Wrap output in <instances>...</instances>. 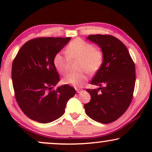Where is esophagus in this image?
<instances>
[{
  "mask_svg": "<svg viewBox=\"0 0 152 152\" xmlns=\"http://www.w3.org/2000/svg\"><path fill=\"white\" fill-rule=\"evenodd\" d=\"M76 91H77V93H81V91H83V89H80V88H76Z\"/></svg>",
  "mask_w": 152,
  "mask_h": 152,
  "instance_id": "1",
  "label": "esophagus"
}]
</instances>
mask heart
<instances>
[{"instance_id":"b5f03b06","label":"heart","mask_w":152,"mask_h":152,"mask_svg":"<svg viewBox=\"0 0 152 152\" xmlns=\"http://www.w3.org/2000/svg\"><path fill=\"white\" fill-rule=\"evenodd\" d=\"M66 56L58 53L54 56L53 65L61 74L65 75L69 69L70 61L79 59L77 73L68 74L63 79V83L79 87L87 81V72L90 74L96 73L104 62V53L102 50L96 49L91 43L82 39H75L69 43L65 50ZM86 71L85 72V71Z\"/></svg>"}]
</instances>
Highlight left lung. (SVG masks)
<instances>
[{
	"label": "left lung",
	"instance_id": "left-lung-1",
	"mask_svg": "<svg viewBox=\"0 0 152 152\" xmlns=\"http://www.w3.org/2000/svg\"><path fill=\"white\" fill-rule=\"evenodd\" d=\"M87 39L96 43L104 53V62L91 84L99 88L88 89L90 102L84 105L86 114L102 124L117 120L129 106L136 81L135 65L128 49L111 35H89Z\"/></svg>",
	"mask_w": 152,
	"mask_h": 152
}]
</instances>
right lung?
I'll list each match as a JSON object with an SVG mask.
<instances>
[{"label":"right lung","mask_w":152,"mask_h":152,"mask_svg":"<svg viewBox=\"0 0 152 152\" xmlns=\"http://www.w3.org/2000/svg\"><path fill=\"white\" fill-rule=\"evenodd\" d=\"M70 40L34 38L20 48L13 60L11 76L15 99L23 112L34 121L46 124L58 119L76 94L68 84L53 88L60 81L53 57Z\"/></svg>","instance_id":"add662e5"}]
</instances>
